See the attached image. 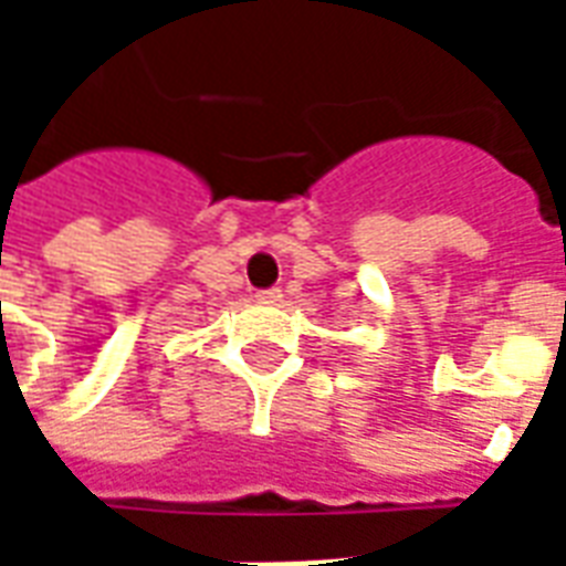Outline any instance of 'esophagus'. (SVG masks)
I'll list each match as a JSON object with an SVG mask.
<instances>
[{
	"label": "esophagus",
	"mask_w": 566,
	"mask_h": 566,
	"mask_svg": "<svg viewBox=\"0 0 566 566\" xmlns=\"http://www.w3.org/2000/svg\"><path fill=\"white\" fill-rule=\"evenodd\" d=\"M258 303H263V306H275V303H282V291H279V287H270V291H260Z\"/></svg>",
	"instance_id": "esophagus-1"
}]
</instances>
